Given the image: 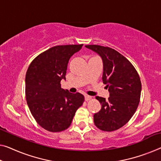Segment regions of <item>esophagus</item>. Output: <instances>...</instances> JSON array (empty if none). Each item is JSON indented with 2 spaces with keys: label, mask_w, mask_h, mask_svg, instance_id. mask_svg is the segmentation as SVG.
I'll use <instances>...</instances> for the list:
<instances>
[{
  "label": "esophagus",
  "mask_w": 161,
  "mask_h": 161,
  "mask_svg": "<svg viewBox=\"0 0 161 161\" xmlns=\"http://www.w3.org/2000/svg\"><path fill=\"white\" fill-rule=\"evenodd\" d=\"M85 100H90V99H92V97H91V96H90V95H85Z\"/></svg>",
  "instance_id": "esophagus-1"
}]
</instances>
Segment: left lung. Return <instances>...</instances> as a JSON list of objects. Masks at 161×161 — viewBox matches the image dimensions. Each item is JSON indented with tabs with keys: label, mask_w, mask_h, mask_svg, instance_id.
I'll list each match as a JSON object with an SVG mask.
<instances>
[{
	"label": "left lung",
	"mask_w": 161,
	"mask_h": 161,
	"mask_svg": "<svg viewBox=\"0 0 161 161\" xmlns=\"http://www.w3.org/2000/svg\"><path fill=\"white\" fill-rule=\"evenodd\" d=\"M85 47L102 58V80L110 95L108 100L96 96L101 109L94 114V123L100 130H117L125 125L137 108L142 90L140 76L129 60L114 49L97 45Z\"/></svg>",
	"instance_id": "1"
}]
</instances>
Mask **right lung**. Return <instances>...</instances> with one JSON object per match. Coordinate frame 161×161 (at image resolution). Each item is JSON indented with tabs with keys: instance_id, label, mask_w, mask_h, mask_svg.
<instances>
[{
	"instance_id": "add662e5",
	"label": "right lung",
	"mask_w": 161,
	"mask_h": 161,
	"mask_svg": "<svg viewBox=\"0 0 161 161\" xmlns=\"http://www.w3.org/2000/svg\"><path fill=\"white\" fill-rule=\"evenodd\" d=\"M83 44L58 45L47 50L32 61L25 77L26 99L30 112L43 129L58 132L70 126L84 102V95L61 88L66 80L70 58Z\"/></svg>"
}]
</instances>
